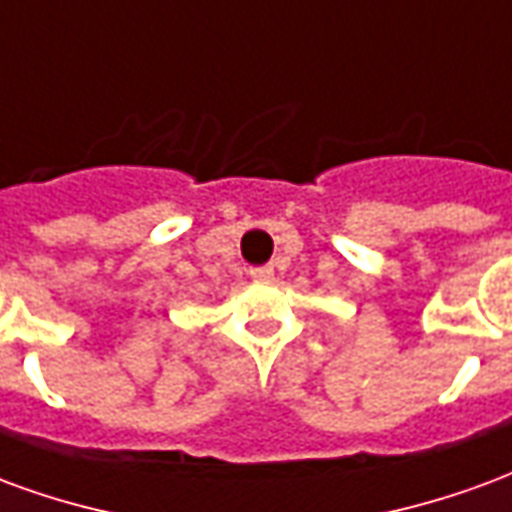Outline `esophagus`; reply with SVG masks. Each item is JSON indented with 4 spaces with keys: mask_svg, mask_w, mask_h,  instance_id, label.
<instances>
[{
    "mask_svg": "<svg viewBox=\"0 0 512 512\" xmlns=\"http://www.w3.org/2000/svg\"><path fill=\"white\" fill-rule=\"evenodd\" d=\"M249 277L255 279V282H268V279H274V268L271 266L249 268Z\"/></svg>",
    "mask_w": 512,
    "mask_h": 512,
    "instance_id": "1",
    "label": "esophagus"
}]
</instances>
